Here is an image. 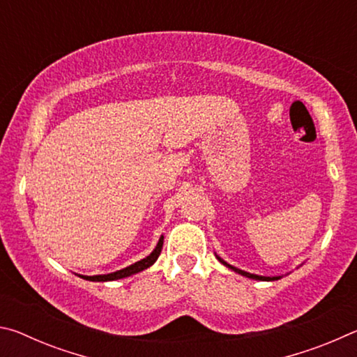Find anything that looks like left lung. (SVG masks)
Masks as SVG:
<instances>
[{
    "label": "left lung",
    "instance_id": "obj_1",
    "mask_svg": "<svg viewBox=\"0 0 357 357\" xmlns=\"http://www.w3.org/2000/svg\"><path fill=\"white\" fill-rule=\"evenodd\" d=\"M219 258V257H217ZM219 261L220 263H223L227 266V268H229V269H233V271H236L238 274H243V275H245V277H249V279H255V280H277V277H263V275H255V274H249V273H244V271H241V269H238V268H233V266H229L228 263H225L223 261L222 258H219Z\"/></svg>",
    "mask_w": 357,
    "mask_h": 357
}]
</instances>
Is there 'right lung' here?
Here are the masks:
<instances>
[{
	"mask_svg": "<svg viewBox=\"0 0 357 357\" xmlns=\"http://www.w3.org/2000/svg\"><path fill=\"white\" fill-rule=\"evenodd\" d=\"M162 245H164V238L159 239V243H157L154 252L151 253L149 257L140 259V261H137L135 264L129 266V268H124V269H121V271H116V273H113V274H107V275H89V277H88V275H80V277H83V279H86V280H91V282H107V280L124 279V277H129V275H132V274L140 273V271L149 268L151 264H154L155 259L159 258V255H160Z\"/></svg>",
	"mask_w": 357,
	"mask_h": 357,
	"instance_id": "obj_1",
	"label": "right lung"
}]
</instances>
